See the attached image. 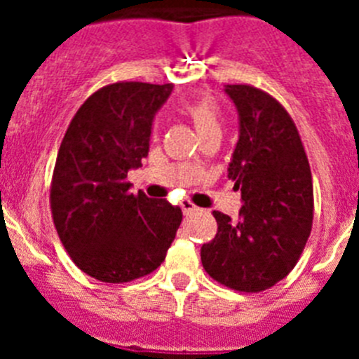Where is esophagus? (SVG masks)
<instances>
[{
	"mask_svg": "<svg viewBox=\"0 0 359 359\" xmlns=\"http://www.w3.org/2000/svg\"><path fill=\"white\" fill-rule=\"evenodd\" d=\"M182 210H183V214L189 215V214H192V212L199 210V208L196 207L194 203L189 201V199H183V201H182Z\"/></svg>",
	"mask_w": 359,
	"mask_h": 359,
	"instance_id": "obj_1",
	"label": "esophagus"
}]
</instances>
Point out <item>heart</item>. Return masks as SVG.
<instances>
[{
	"mask_svg": "<svg viewBox=\"0 0 359 359\" xmlns=\"http://www.w3.org/2000/svg\"><path fill=\"white\" fill-rule=\"evenodd\" d=\"M180 111L183 115L189 116V120L194 123L199 135H207L210 131H221V123H223V113L221 107L210 97H196L187 98L180 104ZM158 123H152L151 135L156 136Z\"/></svg>",
	"mask_w": 359,
	"mask_h": 359,
	"instance_id": "heart-1",
	"label": "heart"
}]
</instances>
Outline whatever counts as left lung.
Here are the masks:
<instances>
[{
	"mask_svg": "<svg viewBox=\"0 0 359 359\" xmlns=\"http://www.w3.org/2000/svg\"><path fill=\"white\" fill-rule=\"evenodd\" d=\"M239 111L228 177L241 190L239 221L214 210L217 233L203 244V268L239 293H261L287 277L313 226V177L286 107L250 84H226Z\"/></svg>",
	"mask_w": 359,
	"mask_h": 359,
	"instance_id": "obj_1",
	"label": "left lung"
}]
</instances>
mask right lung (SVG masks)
I'll return each mask as SVG.
<instances>
[{"label": "right lung", "instance_id": "add662e5", "mask_svg": "<svg viewBox=\"0 0 359 359\" xmlns=\"http://www.w3.org/2000/svg\"><path fill=\"white\" fill-rule=\"evenodd\" d=\"M172 84H107L86 98L57 152L50 185L55 230L86 275L123 284L165 261L182 224V208L133 194L128 170L149 152L154 113Z\"/></svg>", "mask_w": 359, "mask_h": 359}]
</instances>
